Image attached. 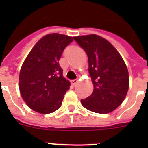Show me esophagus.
Segmentation results:
<instances>
[{
    "label": "esophagus",
    "mask_w": 148,
    "mask_h": 148,
    "mask_svg": "<svg viewBox=\"0 0 148 148\" xmlns=\"http://www.w3.org/2000/svg\"><path fill=\"white\" fill-rule=\"evenodd\" d=\"M77 81H78V80H77V79H75V80H72V81H71V83L72 85H75V84L77 83Z\"/></svg>",
    "instance_id": "34e87169"
}]
</instances>
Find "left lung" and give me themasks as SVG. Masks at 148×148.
<instances>
[{
	"label": "left lung",
	"instance_id": "8db88e82",
	"mask_svg": "<svg viewBox=\"0 0 148 148\" xmlns=\"http://www.w3.org/2000/svg\"><path fill=\"white\" fill-rule=\"evenodd\" d=\"M88 58L94 90L82 105L98 114H108L121 104L129 88L128 71L123 58L109 41L96 34L74 37Z\"/></svg>",
	"mask_w": 148,
	"mask_h": 148
}]
</instances>
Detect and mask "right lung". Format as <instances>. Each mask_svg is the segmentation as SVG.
<instances>
[{
    "instance_id": "add662e5",
    "label": "right lung",
    "mask_w": 148,
    "mask_h": 148,
    "mask_svg": "<svg viewBox=\"0 0 148 148\" xmlns=\"http://www.w3.org/2000/svg\"><path fill=\"white\" fill-rule=\"evenodd\" d=\"M72 37L53 33L44 36L23 63L19 76L20 92L27 105L40 114L60 108L70 83L63 77L59 60Z\"/></svg>"
}]
</instances>
